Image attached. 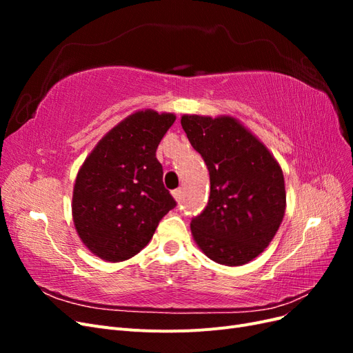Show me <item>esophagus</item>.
Segmentation results:
<instances>
[{
  "mask_svg": "<svg viewBox=\"0 0 353 353\" xmlns=\"http://www.w3.org/2000/svg\"><path fill=\"white\" fill-rule=\"evenodd\" d=\"M172 196H174V199H175L176 201H181V199H183V190H181V188L174 190V191H172Z\"/></svg>",
  "mask_w": 353,
  "mask_h": 353,
  "instance_id": "34e87169",
  "label": "esophagus"
}]
</instances>
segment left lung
Here are the masks:
<instances>
[{
	"mask_svg": "<svg viewBox=\"0 0 353 353\" xmlns=\"http://www.w3.org/2000/svg\"><path fill=\"white\" fill-rule=\"evenodd\" d=\"M181 125L210 176L208 206L190 223L193 239L213 262L249 263L268 248L283 222V169L237 117L183 114Z\"/></svg>",
	"mask_w": 353,
	"mask_h": 353,
	"instance_id": "obj_1",
	"label": "left lung"
}]
</instances>
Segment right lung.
<instances>
[{"instance_id": "add662e5", "label": "right lung", "mask_w": 353, "mask_h": 353, "mask_svg": "<svg viewBox=\"0 0 353 353\" xmlns=\"http://www.w3.org/2000/svg\"><path fill=\"white\" fill-rule=\"evenodd\" d=\"M174 113L138 110L105 134L83 160L72 194L81 241L108 262L141 252L159 221L176 206L163 185L156 150L175 122Z\"/></svg>"}]
</instances>
